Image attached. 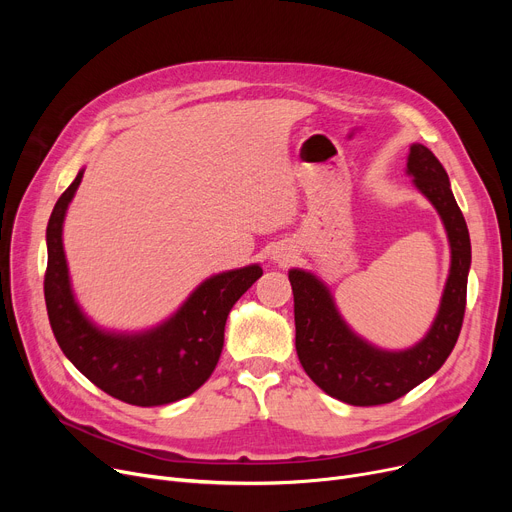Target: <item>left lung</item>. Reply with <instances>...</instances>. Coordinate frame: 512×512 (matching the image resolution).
<instances>
[{
    "mask_svg": "<svg viewBox=\"0 0 512 512\" xmlns=\"http://www.w3.org/2000/svg\"><path fill=\"white\" fill-rule=\"evenodd\" d=\"M407 170L415 186L438 209L448 232L452 265L432 330L409 351H380L355 336L338 315L330 290L303 270H290L297 355L309 378L330 396L355 407L386 405L434 375L459 340L471 265V240L463 211L438 157L415 143Z\"/></svg>",
    "mask_w": 512,
    "mask_h": 512,
    "instance_id": "obj_1",
    "label": "left lung"
}]
</instances>
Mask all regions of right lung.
<instances>
[{
  "label": "right lung",
  "mask_w": 512,
  "mask_h": 512,
  "mask_svg": "<svg viewBox=\"0 0 512 512\" xmlns=\"http://www.w3.org/2000/svg\"><path fill=\"white\" fill-rule=\"evenodd\" d=\"M78 172L47 224V270L43 280L49 324L72 365L105 394L128 405L159 407L201 388L218 365L230 309L263 274L259 265L205 280L166 324L145 334H107L74 303L62 247V224Z\"/></svg>",
  "instance_id": "1"
}]
</instances>
